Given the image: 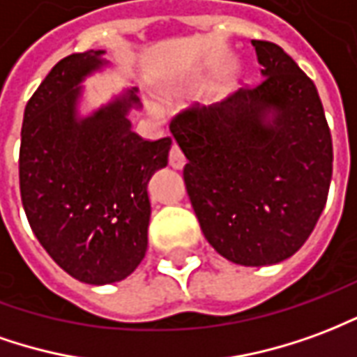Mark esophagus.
<instances>
[{
	"label": "esophagus",
	"mask_w": 357,
	"mask_h": 357,
	"mask_svg": "<svg viewBox=\"0 0 357 357\" xmlns=\"http://www.w3.org/2000/svg\"><path fill=\"white\" fill-rule=\"evenodd\" d=\"M184 163H186L184 153L181 151V148H178L176 144H173L171 150H169V165L173 167V169H183Z\"/></svg>",
	"instance_id": "34e87169"
}]
</instances>
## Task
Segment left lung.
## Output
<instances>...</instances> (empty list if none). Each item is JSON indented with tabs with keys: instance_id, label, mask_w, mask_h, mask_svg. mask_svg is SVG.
Here are the masks:
<instances>
[{
	"instance_id": "left-lung-1",
	"label": "left lung",
	"mask_w": 357,
	"mask_h": 357,
	"mask_svg": "<svg viewBox=\"0 0 357 357\" xmlns=\"http://www.w3.org/2000/svg\"><path fill=\"white\" fill-rule=\"evenodd\" d=\"M252 44L264 78L223 103L184 107L169 128L188 159L184 184L207 242L232 264L261 267L294 255L315 229L333 140L312 78L280 45Z\"/></svg>"
}]
</instances>
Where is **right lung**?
I'll return each mask as SVG.
<instances>
[{
  "mask_svg": "<svg viewBox=\"0 0 357 357\" xmlns=\"http://www.w3.org/2000/svg\"><path fill=\"white\" fill-rule=\"evenodd\" d=\"M102 53H73L50 70L26 103L19 155L30 229L63 271L88 284L123 280L144 259L148 181L171 148L169 136L144 140L130 130L134 90L78 121L77 86Z\"/></svg>",
  "mask_w": 357,
  "mask_h": 357,
  "instance_id": "1",
  "label": "right lung"
}]
</instances>
